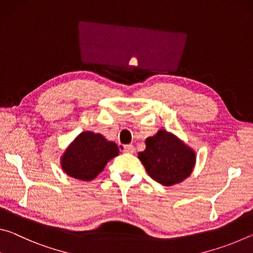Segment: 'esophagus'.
Returning a JSON list of instances; mask_svg holds the SVG:
<instances>
[{"label":"esophagus","mask_w":253,"mask_h":253,"mask_svg":"<svg viewBox=\"0 0 253 253\" xmlns=\"http://www.w3.org/2000/svg\"><path fill=\"white\" fill-rule=\"evenodd\" d=\"M123 152L124 153H128V154H132L135 152V147L132 145H124L123 146Z\"/></svg>","instance_id":"1"}]
</instances>
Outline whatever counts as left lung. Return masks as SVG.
<instances>
[{
	"label": "left lung",
	"mask_w": 253,
	"mask_h": 253,
	"mask_svg": "<svg viewBox=\"0 0 253 253\" xmlns=\"http://www.w3.org/2000/svg\"><path fill=\"white\" fill-rule=\"evenodd\" d=\"M146 148L138 158L154 181L172 186L183 182L193 172L195 152L168 130L160 129L155 136L145 140Z\"/></svg>",
	"instance_id": "left-lung-1"
}]
</instances>
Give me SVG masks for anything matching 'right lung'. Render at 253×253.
I'll return each mask as SVG.
<instances>
[{"label": "right lung", "mask_w": 253, "mask_h": 253, "mask_svg": "<svg viewBox=\"0 0 253 253\" xmlns=\"http://www.w3.org/2000/svg\"><path fill=\"white\" fill-rule=\"evenodd\" d=\"M119 148L101 134L85 130L72 140L63 152L60 164L67 175L91 181L104 170L107 163L118 156Z\"/></svg>", "instance_id": "add662e5"}]
</instances>
